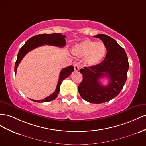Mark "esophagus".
<instances>
[{
    "mask_svg": "<svg viewBox=\"0 0 146 146\" xmlns=\"http://www.w3.org/2000/svg\"><path fill=\"white\" fill-rule=\"evenodd\" d=\"M73 66H74V70H75V71H78L79 70H80V66H79L78 63L74 64Z\"/></svg>",
    "mask_w": 146,
    "mask_h": 146,
    "instance_id": "esophagus-1",
    "label": "esophagus"
}]
</instances>
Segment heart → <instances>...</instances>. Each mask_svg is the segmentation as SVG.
<instances>
[{
    "label": "heart",
    "mask_w": 146,
    "mask_h": 146,
    "mask_svg": "<svg viewBox=\"0 0 146 146\" xmlns=\"http://www.w3.org/2000/svg\"><path fill=\"white\" fill-rule=\"evenodd\" d=\"M73 52L78 57H85V63L87 65L94 66L102 62L106 56V48L102 42L87 39L75 45Z\"/></svg>",
    "instance_id": "1"
}]
</instances>
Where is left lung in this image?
<instances>
[{
    "mask_svg": "<svg viewBox=\"0 0 146 146\" xmlns=\"http://www.w3.org/2000/svg\"><path fill=\"white\" fill-rule=\"evenodd\" d=\"M94 37L105 44L106 55L98 65L80 70L83 80L78 86V92L86 101L98 104L110 101L120 92L127 80L129 64L125 51L115 40L105 34ZM104 76L110 80L107 86L99 82Z\"/></svg>",
    "mask_w": 146,
    "mask_h": 146,
    "instance_id": "obj_1",
    "label": "left lung"
}]
</instances>
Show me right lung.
Segmentation results:
<instances>
[{"label": "right lung", "instance_id": "add662e5", "mask_svg": "<svg viewBox=\"0 0 146 146\" xmlns=\"http://www.w3.org/2000/svg\"><path fill=\"white\" fill-rule=\"evenodd\" d=\"M65 35H64L61 34H43L34 36L30 39H29L25 43L23 46L19 49V52L18 54L17 59H16L15 65V73H16V70H17L18 65L19 64L21 61L22 60L23 58L28 52L44 44L55 46L60 48L64 47L66 44V41L65 39ZM73 71L74 68L72 65L68 66V67L62 69L59 74V80H58V83L54 92H53L51 95L44 98V99L41 100H35L31 99V100L35 102H48L54 100L57 97V95L59 94L60 91V86L62 81L68 77Z\"/></svg>", "mask_w": 146, "mask_h": 146}]
</instances>
